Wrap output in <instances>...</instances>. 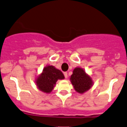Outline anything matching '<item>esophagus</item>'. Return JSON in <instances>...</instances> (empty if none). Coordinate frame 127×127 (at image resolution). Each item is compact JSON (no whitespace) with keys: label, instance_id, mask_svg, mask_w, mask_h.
I'll return each instance as SVG.
<instances>
[{"label":"esophagus","instance_id":"esophagus-1","mask_svg":"<svg viewBox=\"0 0 127 127\" xmlns=\"http://www.w3.org/2000/svg\"><path fill=\"white\" fill-rule=\"evenodd\" d=\"M64 77L65 78L67 79V72H64Z\"/></svg>","mask_w":127,"mask_h":127}]
</instances>
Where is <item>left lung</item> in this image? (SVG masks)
<instances>
[{
  "instance_id": "obj_1",
  "label": "left lung",
  "mask_w": 127,
  "mask_h": 127,
  "mask_svg": "<svg viewBox=\"0 0 127 127\" xmlns=\"http://www.w3.org/2000/svg\"><path fill=\"white\" fill-rule=\"evenodd\" d=\"M70 81L74 89L79 94H84L89 90L94 85L92 77L82 67H76L72 71Z\"/></svg>"
}]
</instances>
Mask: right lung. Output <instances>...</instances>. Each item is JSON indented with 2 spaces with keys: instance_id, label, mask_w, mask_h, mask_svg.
<instances>
[{
  "instance_id": "1",
  "label": "right lung",
  "mask_w": 127,
  "mask_h": 127,
  "mask_svg": "<svg viewBox=\"0 0 127 127\" xmlns=\"http://www.w3.org/2000/svg\"><path fill=\"white\" fill-rule=\"evenodd\" d=\"M64 79V76L60 70L52 65L45 66L40 73L35 78L36 87L41 92L50 94L52 92L58 80Z\"/></svg>"
}]
</instances>
